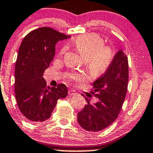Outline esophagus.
<instances>
[{
  "instance_id": "34e87169",
  "label": "esophagus",
  "mask_w": 153,
  "mask_h": 153,
  "mask_svg": "<svg viewBox=\"0 0 153 153\" xmlns=\"http://www.w3.org/2000/svg\"><path fill=\"white\" fill-rule=\"evenodd\" d=\"M77 94V93H76V92H75V90L71 89V90H69V91H68V94L70 95V96L75 95V94Z\"/></svg>"
}]
</instances>
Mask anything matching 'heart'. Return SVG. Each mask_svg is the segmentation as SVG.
Segmentation results:
<instances>
[{
	"instance_id": "1",
	"label": "heart",
	"mask_w": 153,
	"mask_h": 153,
	"mask_svg": "<svg viewBox=\"0 0 153 153\" xmlns=\"http://www.w3.org/2000/svg\"><path fill=\"white\" fill-rule=\"evenodd\" d=\"M77 51L86 61L88 68L92 73L100 75L105 73L109 68L113 59V51L110 48L105 46L103 39L96 34L85 35L77 38L73 43ZM67 46H63L60 54H63ZM70 79L80 81L85 78L83 73L70 74Z\"/></svg>"
}]
</instances>
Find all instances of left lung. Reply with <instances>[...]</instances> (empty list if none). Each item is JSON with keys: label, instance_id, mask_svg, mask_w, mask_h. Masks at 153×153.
<instances>
[{"label": "left lung", "instance_id": "obj_1", "mask_svg": "<svg viewBox=\"0 0 153 153\" xmlns=\"http://www.w3.org/2000/svg\"><path fill=\"white\" fill-rule=\"evenodd\" d=\"M128 80V58L120 49L115 53L106 72L92 84L91 93H97L95 97L98 102L91 105L85 98L87 104L78 113L80 126L88 131L97 132L111 125L121 110Z\"/></svg>", "mask_w": 153, "mask_h": 153}]
</instances>
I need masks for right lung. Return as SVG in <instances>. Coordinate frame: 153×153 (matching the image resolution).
I'll list each match as a JSON object with an SVG mask.
<instances>
[{"label":"right lung","mask_w":153,"mask_h":153,"mask_svg":"<svg viewBox=\"0 0 153 153\" xmlns=\"http://www.w3.org/2000/svg\"><path fill=\"white\" fill-rule=\"evenodd\" d=\"M69 38L45 27L28 33L20 45L15 65V97L20 112L28 121L48 120L57 100L68 95L65 84L50 88L43 75L54 56L56 43Z\"/></svg>","instance_id":"right-lung-1"}]
</instances>
